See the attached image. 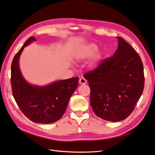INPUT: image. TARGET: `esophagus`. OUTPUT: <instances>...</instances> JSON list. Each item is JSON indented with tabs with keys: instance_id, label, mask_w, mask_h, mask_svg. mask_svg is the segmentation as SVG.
Wrapping results in <instances>:
<instances>
[{
	"instance_id": "esophagus-1",
	"label": "esophagus",
	"mask_w": 155,
	"mask_h": 155,
	"mask_svg": "<svg viewBox=\"0 0 155 155\" xmlns=\"http://www.w3.org/2000/svg\"><path fill=\"white\" fill-rule=\"evenodd\" d=\"M87 83V80L85 79V78H81L80 80H79V83L81 84V85H84V84H85Z\"/></svg>"
}]
</instances>
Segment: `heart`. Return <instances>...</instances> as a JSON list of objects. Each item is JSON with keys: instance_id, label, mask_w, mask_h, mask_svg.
Wrapping results in <instances>:
<instances>
[{"instance_id": "1", "label": "heart", "mask_w": 155, "mask_h": 155, "mask_svg": "<svg viewBox=\"0 0 155 155\" xmlns=\"http://www.w3.org/2000/svg\"><path fill=\"white\" fill-rule=\"evenodd\" d=\"M98 51V47L94 43H89L78 47L75 52V57L79 60H84L92 57Z\"/></svg>"}]
</instances>
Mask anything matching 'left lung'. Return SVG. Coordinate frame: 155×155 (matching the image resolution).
Masks as SVG:
<instances>
[{
    "label": "left lung",
    "instance_id": "8db88e82",
    "mask_svg": "<svg viewBox=\"0 0 155 155\" xmlns=\"http://www.w3.org/2000/svg\"><path fill=\"white\" fill-rule=\"evenodd\" d=\"M117 38L118 49L113 56L84 75L91 89L90 104L94 113L112 122L130 115L144 87L141 58L125 40Z\"/></svg>",
    "mask_w": 155,
    "mask_h": 155
}]
</instances>
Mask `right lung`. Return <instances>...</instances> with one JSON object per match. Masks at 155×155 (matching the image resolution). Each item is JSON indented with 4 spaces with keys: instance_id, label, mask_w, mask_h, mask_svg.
<instances>
[{
    "instance_id": "add662e5",
    "label": "right lung",
    "mask_w": 155,
    "mask_h": 155,
    "mask_svg": "<svg viewBox=\"0 0 155 155\" xmlns=\"http://www.w3.org/2000/svg\"><path fill=\"white\" fill-rule=\"evenodd\" d=\"M36 41L31 36L14 56L11 83L14 99L21 112L32 121L48 124L62 117L70 98L78 86V77L60 80L45 86L31 85L25 80L19 66L24 47Z\"/></svg>"
}]
</instances>
